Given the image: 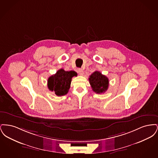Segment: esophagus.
<instances>
[{
  "instance_id": "1",
  "label": "esophagus",
  "mask_w": 158,
  "mask_h": 158,
  "mask_svg": "<svg viewBox=\"0 0 158 158\" xmlns=\"http://www.w3.org/2000/svg\"><path fill=\"white\" fill-rule=\"evenodd\" d=\"M77 71H78V73H79L81 75H83V70L82 69H77Z\"/></svg>"
}]
</instances>
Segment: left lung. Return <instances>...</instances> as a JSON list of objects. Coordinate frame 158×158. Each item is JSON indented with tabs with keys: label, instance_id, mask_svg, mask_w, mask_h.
Returning <instances> with one entry per match:
<instances>
[{
	"label": "left lung",
	"instance_id": "left-lung-1",
	"mask_svg": "<svg viewBox=\"0 0 158 158\" xmlns=\"http://www.w3.org/2000/svg\"><path fill=\"white\" fill-rule=\"evenodd\" d=\"M89 81L92 90L97 94L104 93L108 88V78L98 71L94 72L89 76Z\"/></svg>",
	"mask_w": 158,
	"mask_h": 158
}]
</instances>
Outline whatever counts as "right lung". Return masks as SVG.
<instances>
[{
  "label": "right lung",
  "instance_id": "add662e5",
  "mask_svg": "<svg viewBox=\"0 0 158 158\" xmlns=\"http://www.w3.org/2000/svg\"><path fill=\"white\" fill-rule=\"evenodd\" d=\"M77 75V74L75 71L68 72L61 69L56 74L48 77V88L51 91H54L57 96L65 95L70 89L72 78Z\"/></svg>",
  "mask_w": 158,
  "mask_h": 158
}]
</instances>
